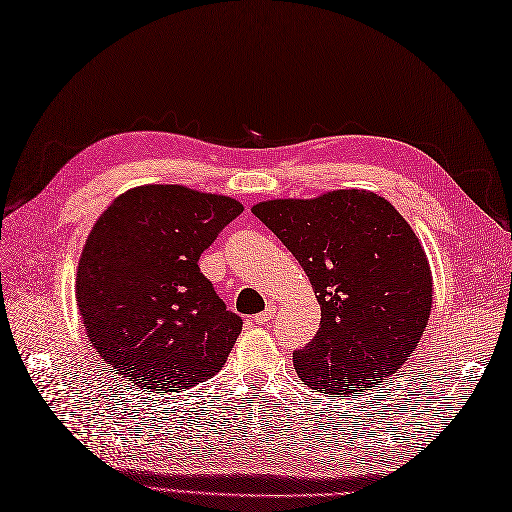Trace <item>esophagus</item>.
I'll list each match as a JSON object with an SVG mask.
<instances>
[{"mask_svg":"<svg viewBox=\"0 0 512 512\" xmlns=\"http://www.w3.org/2000/svg\"><path fill=\"white\" fill-rule=\"evenodd\" d=\"M273 315H276V306L269 304V306L263 310V313H258V315L254 317V323H258V326H263V323H267V321L273 319Z\"/></svg>","mask_w":512,"mask_h":512,"instance_id":"34e87169","label":"esophagus"}]
</instances>
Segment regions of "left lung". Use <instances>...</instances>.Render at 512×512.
Listing matches in <instances>:
<instances>
[{
    "instance_id": "1",
    "label": "left lung",
    "mask_w": 512,
    "mask_h": 512,
    "mask_svg": "<svg viewBox=\"0 0 512 512\" xmlns=\"http://www.w3.org/2000/svg\"><path fill=\"white\" fill-rule=\"evenodd\" d=\"M252 213L297 258L321 323L293 352L297 376L332 397L369 391L415 352L432 308V273L408 221L371 191L269 199Z\"/></svg>"
}]
</instances>
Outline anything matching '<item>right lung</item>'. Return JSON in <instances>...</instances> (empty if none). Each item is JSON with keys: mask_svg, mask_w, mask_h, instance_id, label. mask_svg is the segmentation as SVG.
I'll return each instance as SVG.
<instances>
[{"mask_svg": "<svg viewBox=\"0 0 512 512\" xmlns=\"http://www.w3.org/2000/svg\"><path fill=\"white\" fill-rule=\"evenodd\" d=\"M241 213L226 195L147 184L97 219L78 263L76 302L117 376L149 393H178L223 367L243 319L226 310L197 260Z\"/></svg>", "mask_w": 512, "mask_h": 512, "instance_id": "obj_1", "label": "right lung"}]
</instances>
